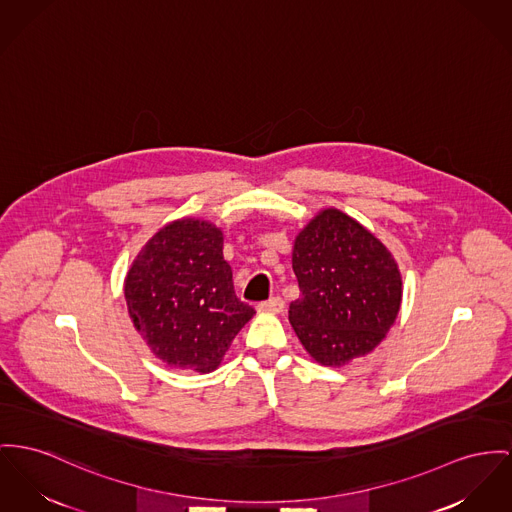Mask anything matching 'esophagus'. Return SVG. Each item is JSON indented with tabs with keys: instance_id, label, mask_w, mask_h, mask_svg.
<instances>
[{
	"instance_id": "obj_1",
	"label": "esophagus",
	"mask_w": 512,
	"mask_h": 512,
	"mask_svg": "<svg viewBox=\"0 0 512 512\" xmlns=\"http://www.w3.org/2000/svg\"><path fill=\"white\" fill-rule=\"evenodd\" d=\"M285 307L283 299L281 297H272L270 301H264L258 305V312H270V314H279Z\"/></svg>"
}]
</instances>
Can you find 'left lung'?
<instances>
[{"mask_svg": "<svg viewBox=\"0 0 512 512\" xmlns=\"http://www.w3.org/2000/svg\"><path fill=\"white\" fill-rule=\"evenodd\" d=\"M293 272L301 297L289 322L308 355L341 367L371 353L396 322L402 275L390 250L340 209H322L297 235Z\"/></svg>", "mask_w": 512, "mask_h": 512, "instance_id": "8db88e82", "label": "left lung"}]
</instances>
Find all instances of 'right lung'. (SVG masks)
I'll return each mask as SVG.
<instances>
[{"mask_svg":"<svg viewBox=\"0 0 512 512\" xmlns=\"http://www.w3.org/2000/svg\"><path fill=\"white\" fill-rule=\"evenodd\" d=\"M130 318L155 357L174 369L211 373L256 314L235 295L223 231L184 217L139 250L124 281Z\"/></svg>","mask_w":512,"mask_h":512,"instance_id":"right-lung-1","label":"right lung"}]
</instances>
